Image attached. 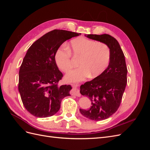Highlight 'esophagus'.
<instances>
[{
    "instance_id": "1",
    "label": "esophagus",
    "mask_w": 150,
    "mask_h": 150,
    "mask_svg": "<svg viewBox=\"0 0 150 150\" xmlns=\"http://www.w3.org/2000/svg\"><path fill=\"white\" fill-rule=\"evenodd\" d=\"M73 86H74L73 89H72V94L74 95V96H80L79 90L76 88V87L74 84H73Z\"/></svg>"
}]
</instances>
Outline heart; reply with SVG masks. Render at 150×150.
<instances>
[{
    "mask_svg": "<svg viewBox=\"0 0 150 150\" xmlns=\"http://www.w3.org/2000/svg\"><path fill=\"white\" fill-rule=\"evenodd\" d=\"M71 54L79 59L80 67L67 72L65 79L69 82L83 81L89 75L91 78L99 76L106 69L111 57L110 49L106 44L84 38H76L71 40L69 48L63 47L56 54V64L62 71L67 72L72 67ZM61 55L62 59L60 57Z\"/></svg>",
    "mask_w": 150,
    "mask_h": 150,
    "instance_id": "b5f03b06",
    "label": "heart"
}]
</instances>
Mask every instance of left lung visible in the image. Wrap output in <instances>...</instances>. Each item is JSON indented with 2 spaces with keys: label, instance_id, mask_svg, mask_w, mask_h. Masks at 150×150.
I'll return each mask as SVG.
<instances>
[{
  "label": "left lung",
  "instance_id": "1",
  "mask_svg": "<svg viewBox=\"0 0 150 150\" xmlns=\"http://www.w3.org/2000/svg\"><path fill=\"white\" fill-rule=\"evenodd\" d=\"M85 36L106 44L111 51L110 63L103 73L80 86V93L91 101L90 108L80 109V112L89 120H104L120 107L127 83L125 57L118 42L111 35L105 34Z\"/></svg>",
  "mask_w": 150,
  "mask_h": 150
}]
</instances>
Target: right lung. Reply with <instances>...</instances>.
Returning <instances> with one entry per match:
<instances>
[{
	"mask_svg": "<svg viewBox=\"0 0 150 150\" xmlns=\"http://www.w3.org/2000/svg\"><path fill=\"white\" fill-rule=\"evenodd\" d=\"M64 30L44 34L29 48L19 69V91L25 108L38 117L51 116L59 110L62 99L70 96V85L58 86L63 74L55 56L66 40L81 35Z\"/></svg>",
	"mask_w": 150,
	"mask_h": 150,
	"instance_id": "obj_1",
	"label": "right lung"
}]
</instances>
